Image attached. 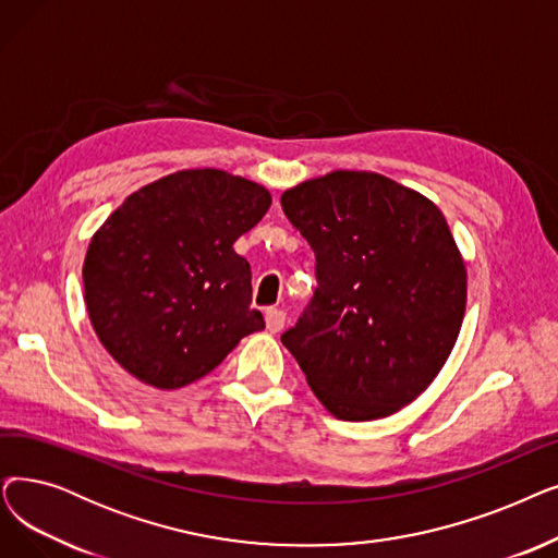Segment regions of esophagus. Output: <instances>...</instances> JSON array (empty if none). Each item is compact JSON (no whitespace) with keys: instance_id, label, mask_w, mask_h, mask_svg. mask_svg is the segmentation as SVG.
<instances>
[{"instance_id":"1","label":"esophagus","mask_w":558,"mask_h":558,"mask_svg":"<svg viewBox=\"0 0 558 558\" xmlns=\"http://www.w3.org/2000/svg\"><path fill=\"white\" fill-rule=\"evenodd\" d=\"M264 322H266V330L280 332L284 326V312L282 310H266Z\"/></svg>"}]
</instances>
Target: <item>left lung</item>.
<instances>
[{
  "label": "left lung",
  "instance_id": "8db88e82",
  "mask_svg": "<svg viewBox=\"0 0 558 558\" xmlns=\"http://www.w3.org/2000/svg\"><path fill=\"white\" fill-rule=\"evenodd\" d=\"M317 257V289L280 339L337 420L397 413L438 376L463 324L465 262L442 211L367 171L282 193Z\"/></svg>",
  "mask_w": 558,
  "mask_h": 558
}]
</instances>
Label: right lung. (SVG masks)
Returning <instances> with one entry per match:
<instances>
[{
    "mask_svg": "<svg viewBox=\"0 0 558 558\" xmlns=\"http://www.w3.org/2000/svg\"><path fill=\"white\" fill-rule=\"evenodd\" d=\"M269 207L262 184L193 168L134 191L109 216L82 276L93 330L120 367L178 390L264 328L251 264L232 246Z\"/></svg>",
    "mask_w": 558,
    "mask_h": 558,
    "instance_id": "right-lung-1",
    "label": "right lung"
}]
</instances>
